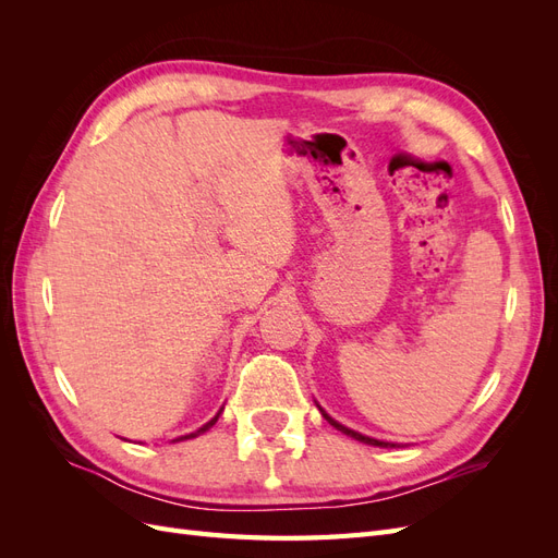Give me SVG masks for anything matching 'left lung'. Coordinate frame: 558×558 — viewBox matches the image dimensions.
I'll use <instances>...</instances> for the list:
<instances>
[{"label": "left lung", "mask_w": 558, "mask_h": 558, "mask_svg": "<svg viewBox=\"0 0 558 558\" xmlns=\"http://www.w3.org/2000/svg\"><path fill=\"white\" fill-rule=\"evenodd\" d=\"M316 408H318V412L324 414V418L328 421V424L332 426V428H337V430H342L344 435H349V437H353V440H359V442H363V445H373V447H396V442H384V440H375V437H367V435H363V433H356V430H351V428H347V426H342L340 421H335L324 408H320V404L316 402Z\"/></svg>", "instance_id": "8db88e82"}]
</instances>
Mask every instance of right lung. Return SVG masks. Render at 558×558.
I'll use <instances>...</instances> for the list:
<instances>
[{"label":"right lung","mask_w":558,"mask_h":558,"mask_svg":"<svg viewBox=\"0 0 558 558\" xmlns=\"http://www.w3.org/2000/svg\"><path fill=\"white\" fill-rule=\"evenodd\" d=\"M221 412H223V408L221 410H218L216 412V416L211 418V421H207V424L205 426H202V428H197V430H193V433H189V435H181V437H177V440H172V442H183V440H193V437H197V435H202V433H207L214 424H216V421H218V416H221Z\"/></svg>","instance_id":"add662e5"}]
</instances>
